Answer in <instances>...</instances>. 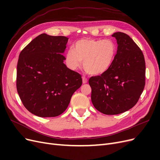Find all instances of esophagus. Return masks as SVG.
Instances as JSON below:
<instances>
[{
    "instance_id": "34e87169",
    "label": "esophagus",
    "mask_w": 160,
    "mask_h": 160,
    "mask_svg": "<svg viewBox=\"0 0 160 160\" xmlns=\"http://www.w3.org/2000/svg\"><path fill=\"white\" fill-rule=\"evenodd\" d=\"M82 80H83V83H88V79L85 78V77H82Z\"/></svg>"
}]
</instances>
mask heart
I'll list each match as a JSON object with an SVG mask.
<instances>
[{
    "label": "heart",
    "instance_id": "heart-1",
    "mask_svg": "<svg viewBox=\"0 0 160 160\" xmlns=\"http://www.w3.org/2000/svg\"><path fill=\"white\" fill-rule=\"evenodd\" d=\"M116 52L117 47L112 40L82 38L67 51L65 62L70 69L75 70L83 61V68L88 74L100 75L110 68Z\"/></svg>",
    "mask_w": 160,
    "mask_h": 160
}]
</instances>
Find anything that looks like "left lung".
Masks as SVG:
<instances>
[{"mask_svg":"<svg viewBox=\"0 0 160 160\" xmlns=\"http://www.w3.org/2000/svg\"><path fill=\"white\" fill-rule=\"evenodd\" d=\"M118 51L108 71L89 80L91 101L95 108L106 115L127 111L137 103L145 87L146 62L139 47L127 34L112 35Z\"/></svg>","mask_w":160,"mask_h":160,"instance_id":"8db88e82","label":"left lung"}]
</instances>
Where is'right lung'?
Instances as JSON below:
<instances>
[{
    "label": "right lung",
    "instance_id": "obj_1",
    "mask_svg": "<svg viewBox=\"0 0 160 160\" xmlns=\"http://www.w3.org/2000/svg\"><path fill=\"white\" fill-rule=\"evenodd\" d=\"M69 38L42 33L19 55L17 89L25 108L41 118L56 117L66 110L82 85L81 76L64 63Z\"/></svg>",
    "mask_w": 160,
    "mask_h": 160
}]
</instances>
